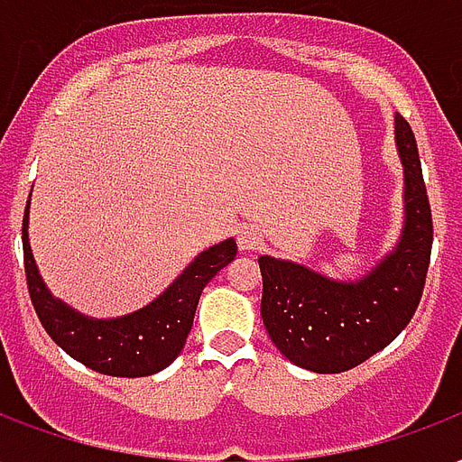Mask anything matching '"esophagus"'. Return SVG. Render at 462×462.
Listing matches in <instances>:
<instances>
[{
  "label": "esophagus",
  "instance_id": "34e87169",
  "mask_svg": "<svg viewBox=\"0 0 462 462\" xmlns=\"http://www.w3.org/2000/svg\"><path fill=\"white\" fill-rule=\"evenodd\" d=\"M263 245V231L255 226H245L241 228L238 234V248L241 250H257Z\"/></svg>",
  "mask_w": 462,
  "mask_h": 462
}]
</instances>
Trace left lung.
Segmentation results:
<instances>
[{
  "instance_id": "1",
  "label": "left lung",
  "mask_w": 462,
  "mask_h": 462,
  "mask_svg": "<svg viewBox=\"0 0 462 462\" xmlns=\"http://www.w3.org/2000/svg\"><path fill=\"white\" fill-rule=\"evenodd\" d=\"M405 166V231L398 248L354 284L320 277L309 267L260 257L267 335L289 361L316 374H339L381 352L412 320L431 260V207L420 152L405 117H395Z\"/></svg>"
}]
</instances>
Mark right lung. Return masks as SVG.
Here are the masks:
<instances>
[{
  "label": "right lung",
  "mask_w": 462,
  "mask_h": 462,
  "mask_svg": "<svg viewBox=\"0 0 462 462\" xmlns=\"http://www.w3.org/2000/svg\"><path fill=\"white\" fill-rule=\"evenodd\" d=\"M28 207L23 214V267L33 309L42 328L64 352L98 374L120 378L152 376L180 354L207 282L236 257L234 238L195 257V263L146 309L116 320H91L55 301L42 284L28 245Z\"/></svg>",
  "instance_id": "right-lung-1"
}]
</instances>
